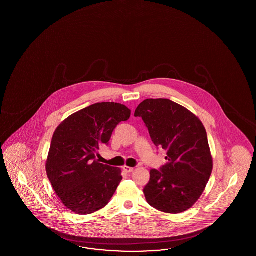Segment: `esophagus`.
Masks as SVG:
<instances>
[{"label":"esophagus","mask_w":256,"mask_h":256,"mask_svg":"<svg viewBox=\"0 0 256 256\" xmlns=\"http://www.w3.org/2000/svg\"><path fill=\"white\" fill-rule=\"evenodd\" d=\"M123 169H124V172H133V170H134V168L128 167V166H124Z\"/></svg>","instance_id":"34e87169"}]
</instances>
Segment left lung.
<instances>
[{"label": "left lung", "mask_w": 256, "mask_h": 256, "mask_svg": "<svg viewBox=\"0 0 256 256\" xmlns=\"http://www.w3.org/2000/svg\"><path fill=\"white\" fill-rule=\"evenodd\" d=\"M134 116L142 118L156 146L167 151L168 163L160 170H150V181L144 190L146 201L165 213L190 210L201 197L213 169L201 120L166 98L142 101Z\"/></svg>", "instance_id": "left-lung-1"}]
</instances>
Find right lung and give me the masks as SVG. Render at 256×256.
I'll return each mask as SVG.
<instances>
[{
  "instance_id": "1",
  "label": "right lung",
  "mask_w": 256,
  "mask_h": 256,
  "mask_svg": "<svg viewBox=\"0 0 256 256\" xmlns=\"http://www.w3.org/2000/svg\"><path fill=\"white\" fill-rule=\"evenodd\" d=\"M132 110L114 102L96 103L64 119L55 130L46 162L48 178L62 204L78 215L103 208L122 180L120 168L96 154Z\"/></svg>"
}]
</instances>
